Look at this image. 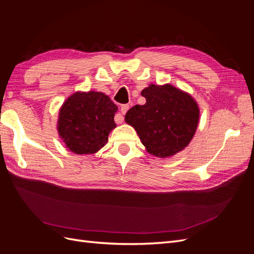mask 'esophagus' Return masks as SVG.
Here are the masks:
<instances>
[{
    "mask_svg": "<svg viewBox=\"0 0 254 254\" xmlns=\"http://www.w3.org/2000/svg\"><path fill=\"white\" fill-rule=\"evenodd\" d=\"M129 109V106L128 105H122L121 107V112H122V115H118V119H117V123L118 124H121V123H123V121H124V115Z\"/></svg>",
    "mask_w": 254,
    "mask_h": 254,
    "instance_id": "1",
    "label": "esophagus"
}]
</instances>
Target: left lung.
I'll use <instances>...</instances> for the list:
<instances>
[{
    "mask_svg": "<svg viewBox=\"0 0 254 254\" xmlns=\"http://www.w3.org/2000/svg\"><path fill=\"white\" fill-rule=\"evenodd\" d=\"M145 105H135L125 115L150 155L168 158L182 151L197 130L200 110L188 92L171 83L149 84L142 90Z\"/></svg>",
    "mask_w": 254,
    "mask_h": 254,
    "instance_id": "1",
    "label": "left lung"
}]
</instances>
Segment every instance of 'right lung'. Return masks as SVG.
<instances>
[{"label": "right lung", "instance_id": "1", "mask_svg": "<svg viewBox=\"0 0 254 254\" xmlns=\"http://www.w3.org/2000/svg\"><path fill=\"white\" fill-rule=\"evenodd\" d=\"M103 92H75L59 109L57 130L65 147L77 155H91L108 142L109 133L117 127L118 111Z\"/></svg>", "mask_w": 254, "mask_h": 254}]
</instances>
